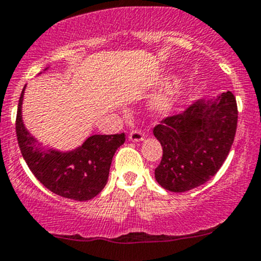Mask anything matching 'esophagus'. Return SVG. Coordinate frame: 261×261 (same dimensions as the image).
Returning a JSON list of instances; mask_svg holds the SVG:
<instances>
[{
    "mask_svg": "<svg viewBox=\"0 0 261 261\" xmlns=\"http://www.w3.org/2000/svg\"><path fill=\"white\" fill-rule=\"evenodd\" d=\"M144 134L139 130H133L128 135V140L133 141V143H139V141H143L144 140Z\"/></svg>",
    "mask_w": 261,
    "mask_h": 261,
    "instance_id": "1",
    "label": "esophagus"
}]
</instances>
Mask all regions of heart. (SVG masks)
Instances as JSON below:
<instances>
[{"label":"heart","mask_w":261,"mask_h":261,"mask_svg":"<svg viewBox=\"0 0 261 261\" xmlns=\"http://www.w3.org/2000/svg\"><path fill=\"white\" fill-rule=\"evenodd\" d=\"M181 97H183L181 89L179 87L173 86L165 92H163V93L154 97L151 105H150V109L156 115H167L179 105Z\"/></svg>","instance_id":"heart-1"}]
</instances>
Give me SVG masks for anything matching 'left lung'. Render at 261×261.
<instances>
[{
  "instance_id": "obj_1",
  "label": "left lung",
  "mask_w": 261,
  "mask_h": 261,
  "mask_svg": "<svg viewBox=\"0 0 261 261\" xmlns=\"http://www.w3.org/2000/svg\"><path fill=\"white\" fill-rule=\"evenodd\" d=\"M238 105L227 91L199 99L154 127L163 147L155 179L170 192H187L210 180L222 167L235 139Z\"/></svg>"
}]
</instances>
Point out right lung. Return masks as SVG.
Segmentation results:
<instances>
[{
    "label": "right lung",
    "instance_id": "add662e5",
    "mask_svg": "<svg viewBox=\"0 0 261 261\" xmlns=\"http://www.w3.org/2000/svg\"><path fill=\"white\" fill-rule=\"evenodd\" d=\"M25 87L18 99L16 135L28 167L36 179L58 196L74 201H88L96 197L106 186L112 158L125 143V134L92 135L70 151L44 149L22 122Z\"/></svg>",
    "mask_w": 261,
    "mask_h": 261
}]
</instances>
